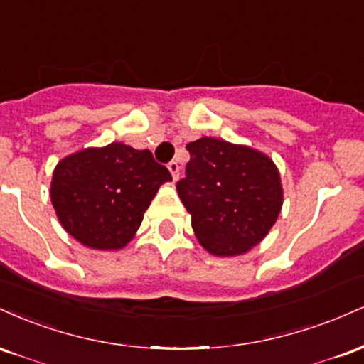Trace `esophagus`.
Masks as SVG:
<instances>
[{
    "label": "esophagus",
    "instance_id": "1",
    "mask_svg": "<svg viewBox=\"0 0 364 364\" xmlns=\"http://www.w3.org/2000/svg\"><path fill=\"white\" fill-rule=\"evenodd\" d=\"M168 169H169V173L173 174V179L174 181H178V178H179V164L176 161H171L169 164H168Z\"/></svg>",
    "mask_w": 364,
    "mask_h": 364
}]
</instances>
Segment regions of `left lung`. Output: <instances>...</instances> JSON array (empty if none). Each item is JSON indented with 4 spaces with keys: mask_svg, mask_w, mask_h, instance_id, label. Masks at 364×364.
<instances>
[{
    "mask_svg": "<svg viewBox=\"0 0 364 364\" xmlns=\"http://www.w3.org/2000/svg\"><path fill=\"white\" fill-rule=\"evenodd\" d=\"M186 178L176 190L200 245L215 257L248 253L281 214L277 166L260 150L202 136L186 145Z\"/></svg>",
    "mask_w": 364,
    "mask_h": 364,
    "instance_id": "obj_1",
    "label": "left lung"
}]
</instances>
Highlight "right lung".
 <instances>
[{
	"label": "right lung",
	"mask_w": 364,
	"mask_h": 364,
	"mask_svg": "<svg viewBox=\"0 0 364 364\" xmlns=\"http://www.w3.org/2000/svg\"><path fill=\"white\" fill-rule=\"evenodd\" d=\"M171 179L150 150L112 141L63 157L49 195L70 236L87 248L116 252L135 237L159 188Z\"/></svg>",
	"instance_id": "add662e5"
}]
</instances>
